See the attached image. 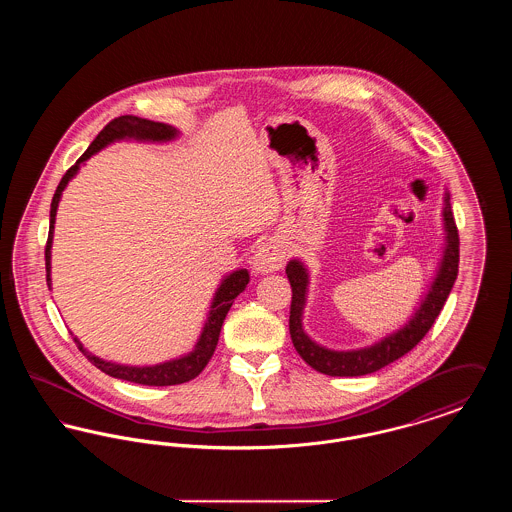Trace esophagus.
<instances>
[{
    "instance_id": "esophagus-1",
    "label": "esophagus",
    "mask_w": 512,
    "mask_h": 512,
    "mask_svg": "<svg viewBox=\"0 0 512 512\" xmlns=\"http://www.w3.org/2000/svg\"><path fill=\"white\" fill-rule=\"evenodd\" d=\"M284 259H286L284 245L280 244L278 240H270L255 249L253 268L257 272H274L284 265Z\"/></svg>"
}]
</instances>
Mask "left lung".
I'll return each mask as SVG.
<instances>
[{"mask_svg": "<svg viewBox=\"0 0 512 512\" xmlns=\"http://www.w3.org/2000/svg\"><path fill=\"white\" fill-rule=\"evenodd\" d=\"M443 226H445V249L439 263L438 274L420 301L413 318L386 336L384 340L376 341L370 347L353 349V351H334L326 349L311 340L303 330V309L307 301V286H309V272L303 267L301 261L292 259L286 267V274L292 286V307H290V334H292L293 347L301 355V359L318 372L328 376H365L372 374L393 361L401 359L409 353L418 341L422 340L432 324L436 322L449 292L457 280L459 272V230L455 224V217L451 211L449 194L443 197Z\"/></svg>", "mask_w": 512, "mask_h": 512, "instance_id": "left-lung-1", "label": "left lung"}]
</instances>
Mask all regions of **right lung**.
Wrapping results in <instances>:
<instances>
[{
	"label": "right lung",
	"mask_w": 512,
	"mask_h": 512,
	"mask_svg": "<svg viewBox=\"0 0 512 512\" xmlns=\"http://www.w3.org/2000/svg\"><path fill=\"white\" fill-rule=\"evenodd\" d=\"M178 136V130L165 124V122L147 121V119H140L134 115H124L119 119H113L109 122L98 136L96 140L90 144V147L82 153V157L74 163L69 171L65 172V176L61 178L53 199H51V211H49V234L48 244H46V272H48V286L51 288V242H53V224H55V215H57V205L61 201V194L67 188L69 180L73 178L74 174L80 169V165L84 161H88L94 153H98L99 149H103L117 140H124V138H134V140H142V142H169ZM249 282V272L245 268L234 270L230 272L222 282H220L219 290L213 297L211 303V311L209 317L205 320L203 332L199 336V340L195 343L194 351L180 357V359H172L167 363L155 366H126L115 365L109 361H103L96 355L88 353L84 349V345L74 338V343L78 345V349L86 355V359L94 366H98L101 372L119 378V380H126V382H134V384H142V386H176V384H184L194 380L195 376H199V372L207 366L211 361L217 343H219L220 328L222 322L228 315L234 299L244 292L245 286Z\"/></svg>",
	"instance_id": "1"
}]
</instances>
